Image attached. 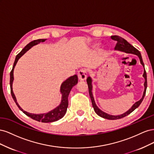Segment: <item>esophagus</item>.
I'll list each match as a JSON object with an SVG mask.
<instances>
[{
	"instance_id": "obj_1",
	"label": "esophagus",
	"mask_w": 154,
	"mask_h": 154,
	"mask_svg": "<svg viewBox=\"0 0 154 154\" xmlns=\"http://www.w3.org/2000/svg\"><path fill=\"white\" fill-rule=\"evenodd\" d=\"M87 76V72L85 69H80L78 72V77L79 80H85Z\"/></svg>"
}]
</instances>
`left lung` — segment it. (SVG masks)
Instances as JSON below:
<instances>
[{
  "instance_id": "1",
  "label": "left lung",
  "mask_w": 154,
  "mask_h": 154,
  "mask_svg": "<svg viewBox=\"0 0 154 154\" xmlns=\"http://www.w3.org/2000/svg\"><path fill=\"white\" fill-rule=\"evenodd\" d=\"M111 38L117 41V44H116V47L114 48V50L116 51H122V52H124L126 53H130V54H133L135 55H137V57L139 58V60H140V63L144 67V73H143V78H144V92H143V94L141 98L138 101H136L132 106L131 108H130L128 110H127V112H125V113L120 114V115H117V116H114V115H110L109 114H107L105 112L102 111L101 109H100L96 105L95 101H94V96H93L92 94V80L91 77L88 76L87 79V82L88 84V92H89V95L91 97V100L92 101V106L94 108V110L95 111V112L100 117L105 118V119H110V120H114V119H121L123 118L125 116H128V114H130L131 112L137 109V107L140 105V104L141 103L142 101L143 100V98L144 96H145L146 94V90L147 88V79H146V72L145 69H144V63L143 62V58L141 57V53L136 49L135 48L133 45H132L130 44H129L128 42L125 40L124 38H122L121 36H111Z\"/></svg>"
}]
</instances>
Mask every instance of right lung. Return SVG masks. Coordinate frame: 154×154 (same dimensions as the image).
Instances as JSON below:
<instances>
[{
    "label": "right lung",
    "mask_w": 154,
    "mask_h": 154,
    "mask_svg": "<svg viewBox=\"0 0 154 154\" xmlns=\"http://www.w3.org/2000/svg\"><path fill=\"white\" fill-rule=\"evenodd\" d=\"M47 39H38L31 42L30 43L27 44L26 47L23 49L20 52L18 53L15 58V62H14L13 69L10 72V88H11V94L13 100L15 101L16 105L19 108L20 110H22L26 116H29L32 119H35L37 122H42V123H51L57 122V121L62 118L66 114L67 112V109L68 107V96L72 88L77 84L78 83V76L77 75H74L68 78L66 80H65L60 87V92L62 94V100L60 104L54 108L53 110H51L47 113L44 114H32L27 112L23 110L20 105L17 103L16 97L14 94L13 91V82L14 80L13 77V71L14 69L16 66V64L18 62V60L22 56L24 55L27 51L31 49L32 46L40 44V42H44Z\"/></svg>",
    "instance_id": "right-lung-1"
}]
</instances>
